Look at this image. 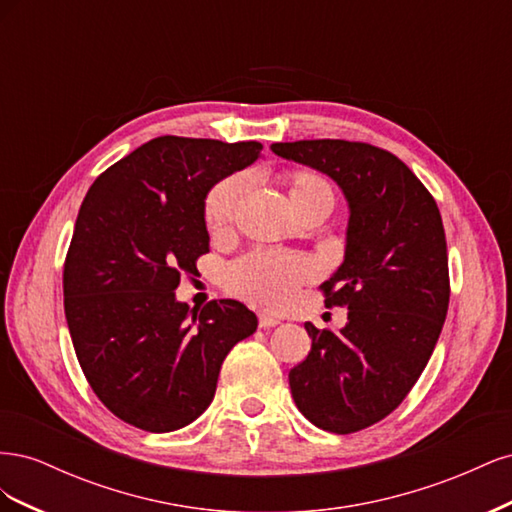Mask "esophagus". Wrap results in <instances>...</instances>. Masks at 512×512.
Here are the masks:
<instances>
[{"label":"esophagus","instance_id":"obj_1","mask_svg":"<svg viewBox=\"0 0 512 512\" xmlns=\"http://www.w3.org/2000/svg\"><path fill=\"white\" fill-rule=\"evenodd\" d=\"M282 320L280 318H273V316H267V314H260L258 316V327L260 329H271V327H277Z\"/></svg>","mask_w":512,"mask_h":512}]
</instances>
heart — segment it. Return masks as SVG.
<instances>
[{
	"label": "heart",
	"mask_w": 512,
	"mask_h": 512,
	"mask_svg": "<svg viewBox=\"0 0 512 512\" xmlns=\"http://www.w3.org/2000/svg\"><path fill=\"white\" fill-rule=\"evenodd\" d=\"M288 198L297 209L309 203H327L333 207V188L329 181L312 170H294L284 177ZM245 181L241 175H230L218 181L205 198V224L209 230H222L230 224L239 205ZM312 275L307 260L280 254V252H254L239 258L226 271V288L237 297L260 307L284 309L297 299L299 286Z\"/></svg>",
	"instance_id": "obj_1"
}]
</instances>
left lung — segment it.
<instances>
[{"mask_svg":"<svg viewBox=\"0 0 512 512\" xmlns=\"http://www.w3.org/2000/svg\"><path fill=\"white\" fill-rule=\"evenodd\" d=\"M275 156L331 177L348 200L346 252L320 288L346 305L337 333L305 322L312 350L290 369L309 423L352 433L389 416L436 348L448 309V254L436 200L393 153L367 143H273Z\"/></svg>","mask_w":512,"mask_h":512,"instance_id":"1","label":"left lung"}]
</instances>
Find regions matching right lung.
<instances>
[{
	"mask_svg": "<svg viewBox=\"0 0 512 512\" xmlns=\"http://www.w3.org/2000/svg\"><path fill=\"white\" fill-rule=\"evenodd\" d=\"M256 141L158 136L91 185L64 265V307L91 389L121 421L175 431L203 414L226 354L258 318L235 299L190 309L183 273L209 252L205 198L254 164Z\"/></svg>",
	"mask_w": 512,
	"mask_h": 512,
	"instance_id": "right-lung-1",
	"label": "right lung"
}]
</instances>
